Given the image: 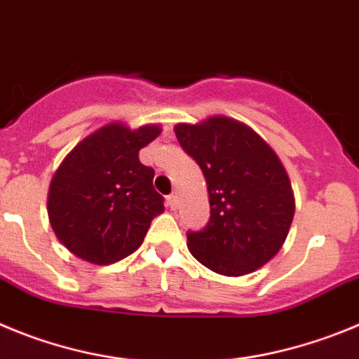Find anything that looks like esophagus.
Segmentation results:
<instances>
[{"label": "esophagus", "mask_w": 359, "mask_h": 359, "mask_svg": "<svg viewBox=\"0 0 359 359\" xmlns=\"http://www.w3.org/2000/svg\"><path fill=\"white\" fill-rule=\"evenodd\" d=\"M166 205L170 209H172V211H175V209H177V195H170V196H168V198H166Z\"/></svg>", "instance_id": "obj_1"}]
</instances>
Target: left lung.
Instances as JSON below:
<instances>
[{
  "instance_id": "8db88e82",
  "label": "left lung",
  "mask_w": 359,
  "mask_h": 359,
  "mask_svg": "<svg viewBox=\"0 0 359 359\" xmlns=\"http://www.w3.org/2000/svg\"><path fill=\"white\" fill-rule=\"evenodd\" d=\"M179 144L205 177L211 216L187 232L196 261L222 276H245L276 256L292 225L295 202L286 170L247 125L212 116L175 127Z\"/></svg>"
}]
</instances>
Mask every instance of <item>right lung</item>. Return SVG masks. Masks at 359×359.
<instances>
[{"label": "right lung", "instance_id": "obj_1", "mask_svg": "<svg viewBox=\"0 0 359 359\" xmlns=\"http://www.w3.org/2000/svg\"><path fill=\"white\" fill-rule=\"evenodd\" d=\"M161 134L157 125L130 130L112 123L76 144L55 173L48 195L50 224L60 243L95 264L137 250L151 219L164 211L156 172L140 150Z\"/></svg>", "mask_w": 359, "mask_h": 359}]
</instances>
